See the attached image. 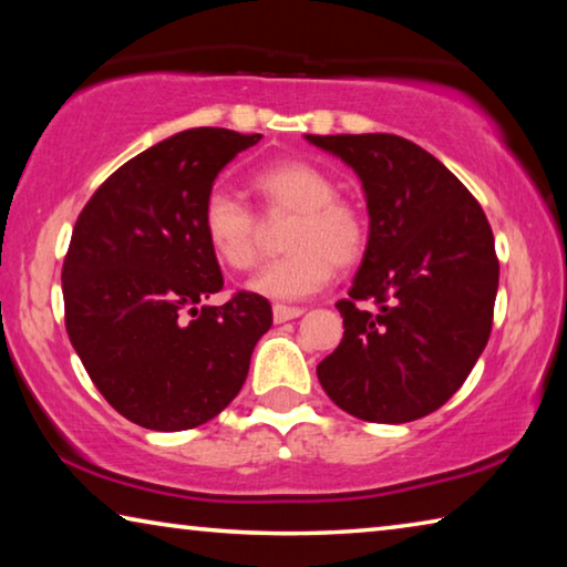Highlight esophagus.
I'll return each mask as SVG.
<instances>
[{"mask_svg": "<svg viewBox=\"0 0 567 567\" xmlns=\"http://www.w3.org/2000/svg\"><path fill=\"white\" fill-rule=\"evenodd\" d=\"M302 312H305L302 307H295V305H275V307H272V318H275V322L295 320V318H300Z\"/></svg>", "mask_w": 567, "mask_h": 567, "instance_id": "esophagus-1", "label": "esophagus"}]
</instances>
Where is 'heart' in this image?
I'll return each instance as SVG.
<instances>
[{
  "label": "heart",
  "instance_id": "1",
  "mask_svg": "<svg viewBox=\"0 0 567 567\" xmlns=\"http://www.w3.org/2000/svg\"><path fill=\"white\" fill-rule=\"evenodd\" d=\"M252 189L270 215H292L282 239L290 252L249 280L252 292L270 300H302L330 282L334 265L350 267L368 249V217L358 205L340 199L334 179L312 162H272L252 177ZM199 223L219 262L233 270H249L257 262L262 227L239 199L213 189Z\"/></svg>",
  "mask_w": 567,
  "mask_h": 567
}]
</instances>
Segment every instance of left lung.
Masks as SVG:
<instances>
[{
  "label": "left lung",
  "instance_id": "left-lung-1",
  "mask_svg": "<svg viewBox=\"0 0 567 567\" xmlns=\"http://www.w3.org/2000/svg\"><path fill=\"white\" fill-rule=\"evenodd\" d=\"M362 182L370 239L344 334L318 364L334 405L412 422L455 395L493 328L501 262L483 207L443 162L398 134H307ZM370 301L373 307L368 308Z\"/></svg>",
  "mask_w": 567,
  "mask_h": 567
}]
</instances>
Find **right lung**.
Listing matches in <instances>:
<instances>
[{
  "label": "right lung",
  "instance_id": "obj_1",
  "mask_svg": "<svg viewBox=\"0 0 567 567\" xmlns=\"http://www.w3.org/2000/svg\"><path fill=\"white\" fill-rule=\"evenodd\" d=\"M262 134L197 127L110 175L76 217L62 267L72 348L110 405L134 425L177 433L219 415L270 330L262 295L223 290L203 233L215 177Z\"/></svg>",
  "mask_w": 567,
  "mask_h": 567
}]
</instances>
